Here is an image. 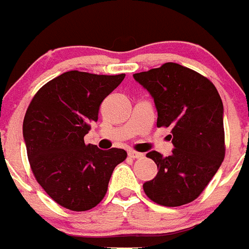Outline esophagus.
Listing matches in <instances>:
<instances>
[{
	"instance_id": "obj_1",
	"label": "esophagus",
	"mask_w": 249,
	"mask_h": 249,
	"mask_svg": "<svg viewBox=\"0 0 249 249\" xmlns=\"http://www.w3.org/2000/svg\"><path fill=\"white\" fill-rule=\"evenodd\" d=\"M128 156L131 158H142L143 157V153H140V152L136 151H128Z\"/></svg>"
}]
</instances>
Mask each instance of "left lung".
<instances>
[{"label":"left lung","instance_id":"1","mask_svg":"<svg viewBox=\"0 0 249 249\" xmlns=\"http://www.w3.org/2000/svg\"><path fill=\"white\" fill-rule=\"evenodd\" d=\"M152 94L157 108V127H172V155L152 151L158 173L143 184L151 201L178 207L198 198L226 155L223 103L207 77L178 63L133 74Z\"/></svg>","mask_w":249,"mask_h":249}]
</instances>
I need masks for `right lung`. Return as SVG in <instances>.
I'll return each mask as SVG.
<instances>
[{"mask_svg":"<svg viewBox=\"0 0 249 249\" xmlns=\"http://www.w3.org/2000/svg\"><path fill=\"white\" fill-rule=\"evenodd\" d=\"M126 74L68 71L37 91L23 120L27 157L36 181L57 204L89 211L106 196L114 167L127 158L121 148L86 144L98 109Z\"/></svg>","mask_w":249,"mask_h":249,"instance_id":"right-lung-1","label":"right lung"}]
</instances>
